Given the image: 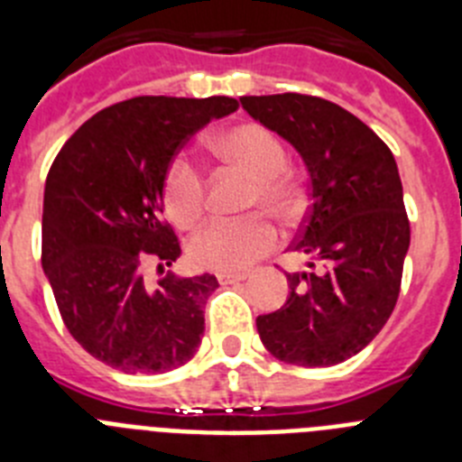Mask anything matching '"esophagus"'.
<instances>
[{
    "instance_id": "esophagus-1",
    "label": "esophagus",
    "mask_w": 462,
    "mask_h": 462,
    "mask_svg": "<svg viewBox=\"0 0 462 462\" xmlns=\"http://www.w3.org/2000/svg\"><path fill=\"white\" fill-rule=\"evenodd\" d=\"M217 280L222 282V284H236V282L247 280V275H245V273H217Z\"/></svg>"
}]
</instances>
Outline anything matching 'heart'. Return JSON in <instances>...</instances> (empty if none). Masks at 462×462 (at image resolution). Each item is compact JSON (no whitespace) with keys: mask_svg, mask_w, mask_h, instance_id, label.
Wrapping results in <instances>:
<instances>
[{"mask_svg":"<svg viewBox=\"0 0 462 462\" xmlns=\"http://www.w3.org/2000/svg\"><path fill=\"white\" fill-rule=\"evenodd\" d=\"M224 162L252 178L247 206L266 208L287 217L298 206V189L289 178L287 150L263 125L247 122L228 129L212 141ZM206 187L201 171L187 157H175L164 175V206L178 226H191L201 217ZM277 243V228L266 215L243 219H212L189 240V256L196 266L219 273L250 268Z\"/></svg>","mask_w":462,"mask_h":462,"instance_id":"obj_1","label":"heart"}]
</instances>
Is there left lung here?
I'll return each mask as SVG.
<instances>
[{"instance_id":"8db88e82","label":"left lung","mask_w":462,"mask_h":462,"mask_svg":"<svg viewBox=\"0 0 462 462\" xmlns=\"http://www.w3.org/2000/svg\"><path fill=\"white\" fill-rule=\"evenodd\" d=\"M256 122L291 143L310 175V210L291 252L287 303L256 317L275 358L326 368L356 356L389 321L410 250L398 164L386 143L349 110L308 94L243 97Z\"/></svg>"}]
</instances>
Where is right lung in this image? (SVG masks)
I'll use <instances>...</instances> for the list:
<instances>
[{
	"label": "right lung",
	"mask_w": 462,
	"mask_h": 462,
	"mask_svg": "<svg viewBox=\"0 0 462 462\" xmlns=\"http://www.w3.org/2000/svg\"><path fill=\"white\" fill-rule=\"evenodd\" d=\"M228 97H136L99 110L55 157L43 194L41 263L73 340L126 374L180 368L201 345L217 277L171 266L180 243L164 222V175L182 143L231 116Z\"/></svg>",
	"instance_id": "add662e5"
}]
</instances>
